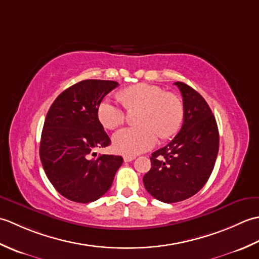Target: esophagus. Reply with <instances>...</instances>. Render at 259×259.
Here are the masks:
<instances>
[{"instance_id":"1","label":"esophagus","mask_w":259,"mask_h":259,"mask_svg":"<svg viewBox=\"0 0 259 259\" xmlns=\"http://www.w3.org/2000/svg\"><path fill=\"white\" fill-rule=\"evenodd\" d=\"M134 159H136V156H131V155H125L124 157H123V160L125 161V162H130V161H133Z\"/></svg>"}]
</instances>
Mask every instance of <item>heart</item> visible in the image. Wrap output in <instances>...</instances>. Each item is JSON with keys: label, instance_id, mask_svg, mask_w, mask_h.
Here are the masks:
<instances>
[{"label": "heart", "instance_id": "obj_1", "mask_svg": "<svg viewBox=\"0 0 259 259\" xmlns=\"http://www.w3.org/2000/svg\"><path fill=\"white\" fill-rule=\"evenodd\" d=\"M129 110H140L137 122L140 125L118 131L113 136L114 149L123 155H137L151 149L158 136L168 139L180 130L184 122V104L180 99L161 88L138 83L120 93ZM97 115L104 128L113 130L125 121V111L117 101L104 98L97 108Z\"/></svg>", "mask_w": 259, "mask_h": 259}]
</instances>
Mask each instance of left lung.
I'll return each mask as SVG.
<instances>
[{"mask_svg":"<svg viewBox=\"0 0 259 259\" xmlns=\"http://www.w3.org/2000/svg\"><path fill=\"white\" fill-rule=\"evenodd\" d=\"M184 101V123L175 138L150 157L144 176L147 191L162 202L188 199L210 177L219 149L216 119L199 93L184 82H175Z\"/></svg>","mask_w":259,"mask_h":259,"instance_id":"left-lung-1","label":"left lung"}]
</instances>
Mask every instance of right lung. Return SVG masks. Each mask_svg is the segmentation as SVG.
<instances>
[{
    "label": "right lung",
    "mask_w": 259,
    "mask_h": 259,
    "mask_svg": "<svg viewBox=\"0 0 259 259\" xmlns=\"http://www.w3.org/2000/svg\"><path fill=\"white\" fill-rule=\"evenodd\" d=\"M118 85L115 81L83 80L64 90L49 109L40 159L48 179L69 200L88 203L99 199L110 189L122 164L121 156L93 152L111 142L97 108Z\"/></svg>",
    "instance_id": "right-lung-1"
}]
</instances>
